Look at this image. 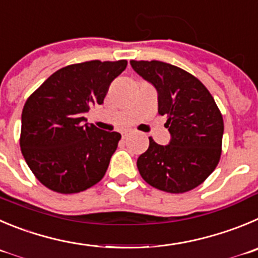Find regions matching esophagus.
Masks as SVG:
<instances>
[{
	"label": "esophagus",
	"instance_id": "esophagus-1",
	"mask_svg": "<svg viewBox=\"0 0 258 258\" xmlns=\"http://www.w3.org/2000/svg\"><path fill=\"white\" fill-rule=\"evenodd\" d=\"M127 135H128V131H123V132H122V136H123V137H126Z\"/></svg>",
	"mask_w": 258,
	"mask_h": 258
}]
</instances>
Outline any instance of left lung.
<instances>
[{
  "mask_svg": "<svg viewBox=\"0 0 258 258\" xmlns=\"http://www.w3.org/2000/svg\"><path fill=\"white\" fill-rule=\"evenodd\" d=\"M158 90V113L167 115L169 145L149 137L137 159L146 183L169 194H183L205 182L221 155L224 121L210 91L189 72L162 61H130Z\"/></svg>",
  "mask_w": 258,
  "mask_h": 258,
  "instance_id": "8db88e82",
  "label": "left lung"
}]
</instances>
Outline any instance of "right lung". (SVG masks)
Here are the masks:
<instances>
[{"label":"right lung","instance_id":"add662e5","mask_svg":"<svg viewBox=\"0 0 258 258\" xmlns=\"http://www.w3.org/2000/svg\"><path fill=\"white\" fill-rule=\"evenodd\" d=\"M126 66V59L69 64L26 99L20 148L43 186L58 194H78L104 177L121 134L84 124V113L102 104L110 83Z\"/></svg>","mask_w":258,"mask_h":258}]
</instances>
